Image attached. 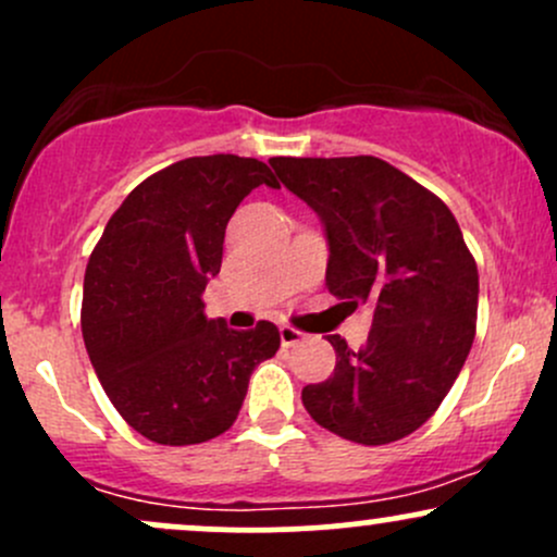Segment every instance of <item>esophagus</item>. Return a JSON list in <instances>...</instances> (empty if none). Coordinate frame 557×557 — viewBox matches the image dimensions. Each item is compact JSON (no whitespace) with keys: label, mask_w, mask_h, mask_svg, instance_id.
<instances>
[{"label":"esophagus","mask_w":557,"mask_h":557,"mask_svg":"<svg viewBox=\"0 0 557 557\" xmlns=\"http://www.w3.org/2000/svg\"><path fill=\"white\" fill-rule=\"evenodd\" d=\"M306 341V335L300 330H296V327H290V324H283V327H280V343L285 345V348H293V345H298V343H304Z\"/></svg>","instance_id":"1"}]
</instances>
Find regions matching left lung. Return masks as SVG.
Listing matches in <instances>:
<instances>
[{
    "mask_svg": "<svg viewBox=\"0 0 557 557\" xmlns=\"http://www.w3.org/2000/svg\"><path fill=\"white\" fill-rule=\"evenodd\" d=\"M270 164L322 216L332 296L374 306L367 345L330 335L335 372L300 400L350 443L403 440L437 411L476 335L479 272L461 227L443 198L376 157Z\"/></svg>",
    "mask_w": 557,
    "mask_h": 557,
    "instance_id": "8db88e82",
    "label": "left lung"
}]
</instances>
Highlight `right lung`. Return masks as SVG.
I'll use <instances>...</instances> for the list:
<instances>
[{"label":"right lung","mask_w":557,"mask_h":557,"mask_svg":"<svg viewBox=\"0 0 557 557\" xmlns=\"http://www.w3.org/2000/svg\"><path fill=\"white\" fill-rule=\"evenodd\" d=\"M259 185L280 188L259 159L190 157L127 194L83 277L81 330L117 413L159 445H198L238 419L257 363L280 332L203 317L201 293L222 267L225 227Z\"/></svg>","instance_id":"obj_1"}]
</instances>
